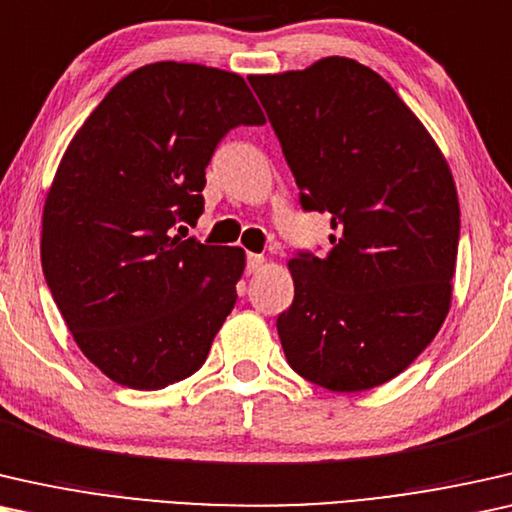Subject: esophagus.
<instances>
[{
	"label": "esophagus",
	"mask_w": 512,
	"mask_h": 512,
	"mask_svg": "<svg viewBox=\"0 0 512 512\" xmlns=\"http://www.w3.org/2000/svg\"><path fill=\"white\" fill-rule=\"evenodd\" d=\"M264 266V257L262 255H255V253H248L246 255V271L248 273H255Z\"/></svg>",
	"instance_id": "obj_1"
}]
</instances>
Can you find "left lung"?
Instances as JSON below:
<instances>
[{"mask_svg":"<svg viewBox=\"0 0 512 512\" xmlns=\"http://www.w3.org/2000/svg\"><path fill=\"white\" fill-rule=\"evenodd\" d=\"M248 81L301 208L336 229L327 255L290 259L294 301L276 322L287 364L331 392L383 385L450 311L459 201L448 162L392 85L348 57Z\"/></svg>","mask_w":512,"mask_h":512,"instance_id":"left-lung-1","label":"left lung"}]
</instances>
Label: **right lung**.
<instances>
[{"instance_id": "obj_1", "label": "right lung", "mask_w": 512, "mask_h": 512, "mask_svg": "<svg viewBox=\"0 0 512 512\" xmlns=\"http://www.w3.org/2000/svg\"><path fill=\"white\" fill-rule=\"evenodd\" d=\"M264 122L239 74L155 62L69 143L43 206V276L78 348L118 385L162 390L206 362L246 255L181 239V225L204 213L222 136Z\"/></svg>"}]
</instances>
